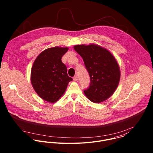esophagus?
Returning a JSON list of instances; mask_svg holds the SVG:
<instances>
[{
  "mask_svg": "<svg viewBox=\"0 0 153 153\" xmlns=\"http://www.w3.org/2000/svg\"><path fill=\"white\" fill-rule=\"evenodd\" d=\"M73 79H74V81H78V76L76 75L74 76V78H73Z\"/></svg>",
  "mask_w": 153,
  "mask_h": 153,
  "instance_id": "1",
  "label": "esophagus"
}]
</instances>
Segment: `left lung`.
Returning a JSON list of instances; mask_svg holds the SVG:
<instances>
[{"instance_id":"1","label":"left lung","mask_w":153,"mask_h":153,"mask_svg":"<svg viewBox=\"0 0 153 153\" xmlns=\"http://www.w3.org/2000/svg\"><path fill=\"white\" fill-rule=\"evenodd\" d=\"M75 51L82 58L89 74L90 84L84 91L92 102L105 101L115 92L120 79L118 64L112 53L98 45H77Z\"/></svg>"}]
</instances>
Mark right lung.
I'll use <instances>...</instances> for the list:
<instances>
[{"instance_id":"add662e5","label":"right lung","mask_w":153,"mask_h":153,"mask_svg":"<svg viewBox=\"0 0 153 153\" xmlns=\"http://www.w3.org/2000/svg\"><path fill=\"white\" fill-rule=\"evenodd\" d=\"M68 50L67 47L46 49L38 56L32 67V85L37 94L49 102H56L65 93L68 83L72 81L61 61Z\"/></svg>"}]
</instances>
